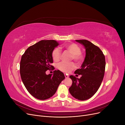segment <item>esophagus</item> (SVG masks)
Segmentation results:
<instances>
[{
	"mask_svg": "<svg viewBox=\"0 0 125 125\" xmlns=\"http://www.w3.org/2000/svg\"><path fill=\"white\" fill-rule=\"evenodd\" d=\"M65 78H68L69 77L68 75V74H65Z\"/></svg>",
	"mask_w": 125,
	"mask_h": 125,
	"instance_id": "esophagus-1",
	"label": "esophagus"
}]
</instances>
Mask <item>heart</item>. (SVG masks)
<instances>
[{
  "label": "heart",
  "mask_w": 125,
  "mask_h": 125,
  "mask_svg": "<svg viewBox=\"0 0 125 125\" xmlns=\"http://www.w3.org/2000/svg\"><path fill=\"white\" fill-rule=\"evenodd\" d=\"M63 48L71 54L70 60H73L75 62L80 63L84 59V56L81 52V47L75 43L68 44L63 46ZM62 52L58 48H56L52 51V56L55 62H58L61 57ZM75 65L73 62H62L58 65V68L63 73H69L74 69Z\"/></svg>",
  "instance_id": "1"
}]
</instances>
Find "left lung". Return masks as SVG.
<instances>
[{
	"label": "left lung",
	"instance_id": "1",
	"mask_svg": "<svg viewBox=\"0 0 125 125\" xmlns=\"http://www.w3.org/2000/svg\"><path fill=\"white\" fill-rule=\"evenodd\" d=\"M83 45L86 55L80 69L76 70L75 74H81L80 79L71 75L73 81L69 90L76 99L88 100L94 95L103 81L105 70V56L100 48L86 40H76Z\"/></svg>",
	"mask_w": 125,
	"mask_h": 125
}]
</instances>
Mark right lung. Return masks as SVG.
Segmentation results:
<instances>
[{"instance_id":"right-lung-1","label":"right lung","mask_w":125,"mask_h":125,"mask_svg":"<svg viewBox=\"0 0 125 125\" xmlns=\"http://www.w3.org/2000/svg\"><path fill=\"white\" fill-rule=\"evenodd\" d=\"M59 44L55 40H42L30 46L22 55L20 64L22 81L28 91L36 99L44 100L56 93L65 75L59 70L47 75L55 68L52 53Z\"/></svg>"}]
</instances>
